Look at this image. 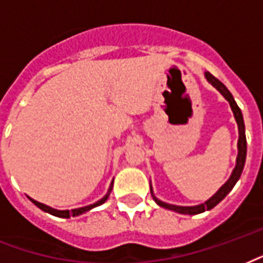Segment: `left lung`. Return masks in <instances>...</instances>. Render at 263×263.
<instances>
[{"mask_svg":"<svg viewBox=\"0 0 263 263\" xmlns=\"http://www.w3.org/2000/svg\"><path fill=\"white\" fill-rule=\"evenodd\" d=\"M205 78L208 82L211 83L212 86L216 87V90L220 93L221 96L224 97L226 100L229 102L231 107V111L234 114L235 122H237V126H238V143H237V149H238V155H237V160H235V167L231 176L229 177V180L226 181L224 184L217 190L215 195H212L208 201H205L203 203H199V205L195 206H178V205H171V203H166V202L157 199L155 194H153V190H152L151 185V192L153 199L156 202L157 205L164 208V209H170V211H174L177 213H182V215H198V213H202L205 211H211L212 208H215L219 202H221L226 198V195L233 190V186L235 185V182L240 180L241 173L244 170V164H246V157H247V139H246V125H244V118H242V112H241L240 107L237 106L234 97L230 93V90L223 85V83L216 79L212 73L209 72H205Z\"/></svg>","mask_w":263,"mask_h":263,"instance_id":"obj_1","label":"left lung"}]
</instances>
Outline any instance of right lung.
Returning <instances> with one entry per match:
<instances>
[{"mask_svg": "<svg viewBox=\"0 0 263 263\" xmlns=\"http://www.w3.org/2000/svg\"><path fill=\"white\" fill-rule=\"evenodd\" d=\"M112 184H114V180L111 181V184H110V186H108V191H107V194L103 196L102 199H99V201L95 202V203H92V205L82 206V208H77V209H72V211H58V209H54V208H51V206L44 205V203H42V202L34 201V199H32V198H29V199H30V201H32L34 205L37 206L39 209H42V211L47 212V213H50V215L57 216V217H64V219H69L71 216H72V217H75V216H81V215H83V213H86V212L92 211L93 208H96V206L103 205V203H104V202L108 199L110 194H111Z\"/></svg>", "mask_w": 263, "mask_h": 263, "instance_id": "add662e5", "label": "right lung"}]
</instances>
